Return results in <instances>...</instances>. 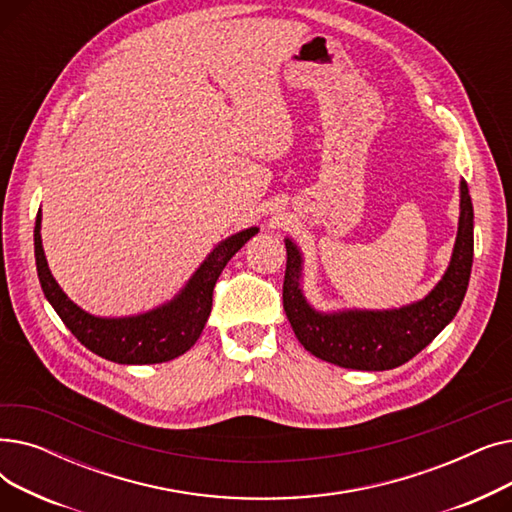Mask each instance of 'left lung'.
Masks as SVG:
<instances>
[{"instance_id": "obj_1", "label": "left lung", "mask_w": 512, "mask_h": 512, "mask_svg": "<svg viewBox=\"0 0 512 512\" xmlns=\"http://www.w3.org/2000/svg\"><path fill=\"white\" fill-rule=\"evenodd\" d=\"M473 265V205L467 182H461L459 234L450 267L421 303L394 311H348L321 315L303 299L299 286L301 255L286 240L284 311L294 336L313 357L346 369L384 371L413 359L459 311Z\"/></svg>"}]
</instances>
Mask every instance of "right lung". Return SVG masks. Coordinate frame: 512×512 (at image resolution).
I'll return each instance as SVG.
<instances>
[{
    "mask_svg": "<svg viewBox=\"0 0 512 512\" xmlns=\"http://www.w3.org/2000/svg\"><path fill=\"white\" fill-rule=\"evenodd\" d=\"M39 228L41 211L37 213L35 222V261L47 301L80 344H85L95 355L122 365L164 363L184 355L205 328V321L211 313L213 288L226 263L257 232V228H249L215 247L193 280L170 305L139 317L99 319L78 309L53 280L41 247Z\"/></svg>",
    "mask_w": 512,
    "mask_h": 512,
    "instance_id": "add662e5",
    "label": "right lung"
}]
</instances>
